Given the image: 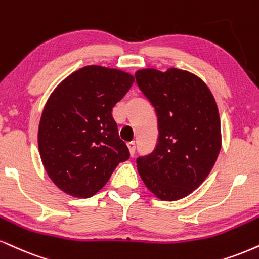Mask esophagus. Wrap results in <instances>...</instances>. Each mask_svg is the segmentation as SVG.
I'll use <instances>...</instances> for the list:
<instances>
[{"instance_id":"obj_1","label":"esophagus","mask_w":259,"mask_h":259,"mask_svg":"<svg viewBox=\"0 0 259 259\" xmlns=\"http://www.w3.org/2000/svg\"><path fill=\"white\" fill-rule=\"evenodd\" d=\"M127 148H129L130 154L134 155V153H135V149H136V143H135V141L127 142Z\"/></svg>"}]
</instances>
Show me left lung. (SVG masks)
Wrapping results in <instances>:
<instances>
[{"instance_id":"8db88e82","label":"left lung","mask_w":259,"mask_h":259,"mask_svg":"<svg viewBox=\"0 0 259 259\" xmlns=\"http://www.w3.org/2000/svg\"><path fill=\"white\" fill-rule=\"evenodd\" d=\"M135 78L154 107L159 130L153 151L136 158L140 176L161 200L185 198L204 182L219 157L216 101L199 77L179 68H147Z\"/></svg>"}]
</instances>
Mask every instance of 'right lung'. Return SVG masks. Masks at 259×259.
<instances>
[{
	"label": "right lung",
	"instance_id": "right-lung-1",
	"mask_svg": "<svg viewBox=\"0 0 259 259\" xmlns=\"http://www.w3.org/2000/svg\"><path fill=\"white\" fill-rule=\"evenodd\" d=\"M133 83L132 74L92 65L70 74L47 101L38 148L47 174L61 191L90 198L129 159L112 108Z\"/></svg>",
	"mask_w": 259,
	"mask_h": 259
}]
</instances>
